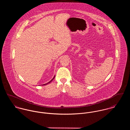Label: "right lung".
Masks as SVG:
<instances>
[{
    "label": "right lung",
    "mask_w": 130,
    "mask_h": 130,
    "mask_svg": "<svg viewBox=\"0 0 130 130\" xmlns=\"http://www.w3.org/2000/svg\"><path fill=\"white\" fill-rule=\"evenodd\" d=\"M55 76H54V77H53V79H52L51 81H50L48 83H46V84H43V85H42V86H44V85H47V84H48L50 83H51V82H52V80H53L54 79V78H55Z\"/></svg>",
    "instance_id": "1"
}]
</instances>
